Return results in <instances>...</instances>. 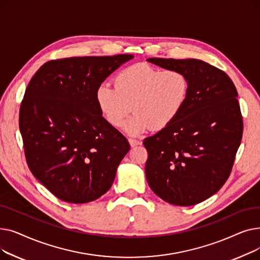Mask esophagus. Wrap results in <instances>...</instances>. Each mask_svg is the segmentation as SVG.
Returning <instances> with one entry per match:
<instances>
[{
  "instance_id": "1",
  "label": "esophagus",
  "mask_w": 260,
  "mask_h": 260,
  "mask_svg": "<svg viewBox=\"0 0 260 260\" xmlns=\"http://www.w3.org/2000/svg\"><path fill=\"white\" fill-rule=\"evenodd\" d=\"M128 141H129L131 146H136V145H139L141 143L139 140L134 139V138H128Z\"/></svg>"
}]
</instances>
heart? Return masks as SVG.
Returning a JSON list of instances; mask_svg holds the SVG:
<instances>
[{
  "label": "heart",
  "instance_id": "1",
  "mask_svg": "<svg viewBox=\"0 0 260 260\" xmlns=\"http://www.w3.org/2000/svg\"><path fill=\"white\" fill-rule=\"evenodd\" d=\"M114 86L103 83L95 92L101 114L109 124L120 127L133 111L126 131L139 134L148 127L161 131L178 117L187 99L189 80L179 70L135 64L117 74Z\"/></svg>",
  "mask_w": 260,
  "mask_h": 260
}]
</instances>
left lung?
Listing matches in <instances>:
<instances>
[{"label":"left lung","mask_w":260,"mask_h":260,"mask_svg":"<svg viewBox=\"0 0 260 260\" xmlns=\"http://www.w3.org/2000/svg\"><path fill=\"white\" fill-rule=\"evenodd\" d=\"M147 61L182 71L189 90L178 117L143 141L146 179L165 201L194 206L217 193L233 169L243 132L237 89L223 71L200 60Z\"/></svg>","instance_id":"left-lung-1"}]
</instances>
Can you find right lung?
I'll return each mask as SVG.
<instances>
[{
	"label": "right lung",
	"instance_id": "right-lung-1",
	"mask_svg": "<svg viewBox=\"0 0 260 260\" xmlns=\"http://www.w3.org/2000/svg\"><path fill=\"white\" fill-rule=\"evenodd\" d=\"M132 54L57 59L41 66L21 102L27 166L57 198L87 203L111 188L129 143L103 118L102 82Z\"/></svg>",
	"mask_w": 260,
	"mask_h": 260
}]
</instances>
